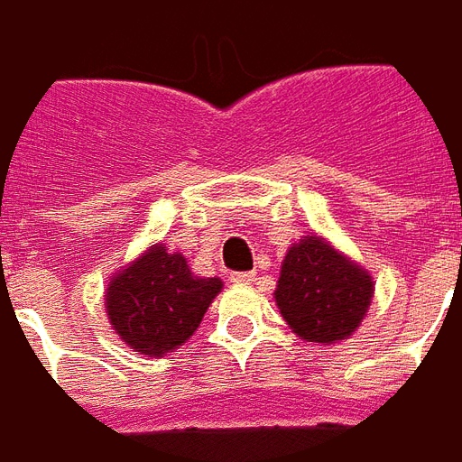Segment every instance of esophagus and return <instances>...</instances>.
<instances>
[{"label":"esophagus","mask_w":462,"mask_h":462,"mask_svg":"<svg viewBox=\"0 0 462 462\" xmlns=\"http://www.w3.org/2000/svg\"><path fill=\"white\" fill-rule=\"evenodd\" d=\"M230 280L235 282V284H254L257 274H254V272H232Z\"/></svg>","instance_id":"34e87169"}]
</instances>
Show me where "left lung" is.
Returning <instances> with one entry per match:
<instances>
[{"label":"left lung","mask_w":462,"mask_h":462,"mask_svg":"<svg viewBox=\"0 0 462 462\" xmlns=\"http://www.w3.org/2000/svg\"><path fill=\"white\" fill-rule=\"evenodd\" d=\"M374 300L368 270L321 235H304L282 260L277 310L304 341L331 346L361 327Z\"/></svg>","instance_id":"8db88e82"}]
</instances>
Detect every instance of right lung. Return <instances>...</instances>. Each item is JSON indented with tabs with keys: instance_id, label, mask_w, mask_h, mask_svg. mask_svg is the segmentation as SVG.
<instances>
[{
	"instance_id": "add662e5",
	"label": "right lung",
	"mask_w": 462,
	"mask_h": 462,
	"mask_svg": "<svg viewBox=\"0 0 462 462\" xmlns=\"http://www.w3.org/2000/svg\"><path fill=\"white\" fill-rule=\"evenodd\" d=\"M220 291V277H198L180 252L155 242L114 272L104 304L121 341L143 356L161 358L190 339Z\"/></svg>"
}]
</instances>
